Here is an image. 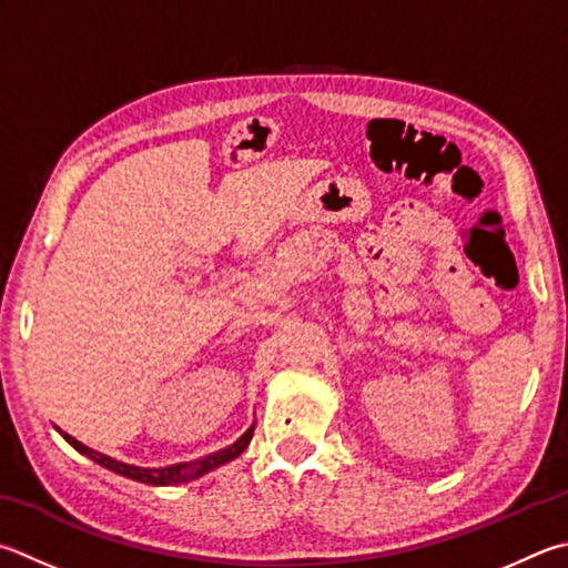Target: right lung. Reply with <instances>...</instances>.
Returning <instances> with one entry per match:
<instances>
[{"label": "right lung", "instance_id": "right-lung-1", "mask_svg": "<svg viewBox=\"0 0 568 568\" xmlns=\"http://www.w3.org/2000/svg\"><path fill=\"white\" fill-rule=\"evenodd\" d=\"M253 429H255V425L248 432H245V435H241V439H235L233 445H229L225 449L213 452V455H205V457L193 459V462L171 464V467H159V469H143V467H136V464H126V462L111 459L106 455H101V452H94V449H89L87 445H81L79 439L67 435V432H61V437H64L77 452H81V455L89 457V459H94L97 464H101V467H106L111 471L121 474V477L133 479V481L151 484V487H169V484H185V481L199 479V477H203V474H209L211 469L221 467V464L231 462L235 457H241L243 452H245V447L251 445Z\"/></svg>", "mask_w": 568, "mask_h": 568}]
</instances>
